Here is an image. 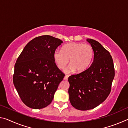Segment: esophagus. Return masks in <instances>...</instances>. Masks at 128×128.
<instances>
[{"mask_svg": "<svg viewBox=\"0 0 128 128\" xmlns=\"http://www.w3.org/2000/svg\"><path fill=\"white\" fill-rule=\"evenodd\" d=\"M68 75H66L64 76V79L65 80H68Z\"/></svg>", "mask_w": 128, "mask_h": 128, "instance_id": "obj_1", "label": "esophagus"}]
</instances>
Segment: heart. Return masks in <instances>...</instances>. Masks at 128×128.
Returning <instances> with one entry per match:
<instances>
[{"instance_id":"b5f03b06","label":"heart","mask_w":128,"mask_h":128,"mask_svg":"<svg viewBox=\"0 0 128 128\" xmlns=\"http://www.w3.org/2000/svg\"><path fill=\"white\" fill-rule=\"evenodd\" d=\"M93 56L92 47L82 43H68L65 45L62 50H56L54 52V61L60 69H64L70 59V66L64 70L67 73L75 69L78 72L85 70L90 66Z\"/></svg>"}]
</instances>
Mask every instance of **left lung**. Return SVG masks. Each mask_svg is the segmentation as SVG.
Wrapping results in <instances>:
<instances>
[{"mask_svg":"<svg viewBox=\"0 0 128 128\" xmlns=\"http://www.w3.org/2000/svg\"><path fill=\"white\" fill-rule=\"evenodd\" d=\"M94 51V60L84 72L71 75L68 93L73 107L81 111L93 109L109 95L114 77L111 55L98 41L87 39Z\"/></svg>","mask_w":128,"mask_h":128,"instance_id":"left-lung-1","label":"left lung"}]
</instances>
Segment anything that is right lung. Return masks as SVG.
Returning <instances> with one entry per match:
<instances>
[{
	"label": "right lung",
	"mask_w": 128,
	"mask_h": 128,
	"mask_svg": "<svg viewBox=\"0 0 128 128\" xmlns=\"http://www.w3.org/2000/svg\"><path fill=\"white\" fill-rule=\"evenodd\" d=\"M62 40L46 35L26 45L14 65L13 81L21 100L33 109L48 106L65 74L58 68L54 52Z\"/></svg>",
	"instance_id": "add662e5"
}]
</instances>
